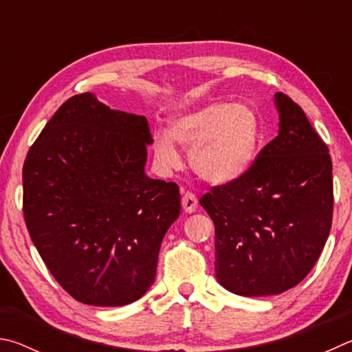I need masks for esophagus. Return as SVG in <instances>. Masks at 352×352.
<instances>
[{
  "instance_id": "34e87169",
  "label": "esophagus",
  "mask_w": 352,
  "mask_h": 352,
  "mask_svg": "<svg viewBox=\"0 0 352 352\" xmlns=\"http://www.w3.org/2000/svg\"><path fill=\"white\" fill-rule=\"evenodd\" d=\"M196 207H198V198L192 192H187L182 196V208L186 210V213H193Z\"/></svg>"
}]
</instances>
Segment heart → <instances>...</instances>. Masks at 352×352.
<instances>
[{"label":"heart","mask_w":352,"mask_h":352,"mask_svg":"<svg viewBox=\"0 0 352 352\" xmlns=\"http://www.w3.org/2000/svg\"><path fill=\"white\" fill-rule=\"evenodd\" d=\"M260 139V119L250 104L210 102L173 119L170 134L156 129L153 151L164 168H176L179 154L175 144L190 150L188 162L196 175L224 186L250 168Z\"/></svg>","instance_id":"heart-1"}]
</instances>
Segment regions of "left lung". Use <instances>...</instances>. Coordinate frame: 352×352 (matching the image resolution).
<instances>
[{"mask_svg": "<svg viewBox=\"0 0 352 352\" xmlns=\"http://www.w3.org/2000/svg\"><path fill=\"white\" fill-rule=\"evenodd\" d=\"M278 135L250 168L199 199L214 224L219 285L263 297L297 286L329 236L334 207L332 160L297 103L276 92Z\"/></svg>", "mask_w": 352, "mask_h": 352, "instance_id": "8db88e82", "label": "left lung"}]
</instances>
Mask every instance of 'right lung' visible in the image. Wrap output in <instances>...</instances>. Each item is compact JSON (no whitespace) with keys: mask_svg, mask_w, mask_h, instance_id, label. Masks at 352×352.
<instances>
[{"mask_svg":"<svg viewBox=\"0 0 352 352\" xmlns=\"http://www.w3.org/2000/svg\"><path fill=\"white\" fill-rule=\"evenodd\" d=\"M151 142L144 116L83 92L61 104L29 148L24 221L49 272L80 303L129 305L153 285L181 195L177 184L145 175Z\"/></svg>","mask_w":352,"mask_h":352,"instance_id":"1","label":"right lung"}]
</instances>
